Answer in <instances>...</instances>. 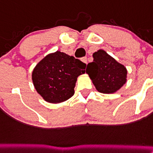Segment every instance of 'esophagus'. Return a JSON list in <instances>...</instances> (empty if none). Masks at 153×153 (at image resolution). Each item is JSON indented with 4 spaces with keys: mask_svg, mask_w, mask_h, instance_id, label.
Masks as SVG:
<instances>
[{
    "mask_svg": "<svg viewBox=\"0 0 153 153\" xmlns=\"http://www.w3.org/2000/svg\"><path fill=\"white\" fill-rule=\"evenodd\" d=\"M81 61L84 62V63L87 64L88 63V60H87V57H83V58H81Z\"/></svg>",
    "mask_w": 153,
    "mask_h": 153,
    "instance_id": "esophagus-1",
    "label": "esophagus"
}]
</instances>
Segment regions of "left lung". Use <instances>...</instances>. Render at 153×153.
Masks as SVG:
<instances>
[{
	"mask_svg": "<svg viewBox=\"0 0 153 153\" xmlns=\"http://www.w3.org/2000/svg\"><path fill=\"white\" fill-rule=\"evenodd\" d=\"M94 61L88 64L86 73L97 91L105 94L117 92L127 82L128 70L102 49L93 53Z\"/></svg>",
	"mask_w": 153,
	"mask_h": 153,
	"instance_id": "1",
	"label": "left lung"
}]
</instances>
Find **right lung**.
Here are the masks:
<instances>
[{
    "mask_svg": "<svg viewBox=\"0 0 153 153\" xmlns=\"http://www.w3.org/2000/svg\"><path fill=\"white\" fill-rule=\"evenodd\" d=\"M86 64L60 51L48 54L34 68L31 79L41 97L50 103H60L75 94L79 75L85 72Z\"/></svg>",
    "mask_w": 153,
    "mask_h": 153,
    "instance_id": "add662e5",
    "label": "right lung"
}]
</instances>
